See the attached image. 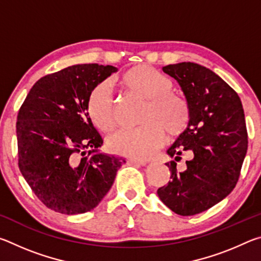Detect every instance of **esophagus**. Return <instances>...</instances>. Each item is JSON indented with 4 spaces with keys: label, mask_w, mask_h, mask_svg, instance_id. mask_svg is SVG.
I'll return each instance as SVG.
<instances>
[{
    "label": "esophagus",
    "mask_w": 261,
    "mask_h": 261,
    "mask_svg": "<svg viewBox=\"0 0 261 261\" xmlns=\"http://www.w3.org/2000/svg\"><path fill=\"white\" fill-rule=\"evenodd\" d=\"M127 162L131 163V165H137V166H147V161L145 160H139V159H129Z\"/></svg>",
    "instance_id": "obj_1"
}]
</instances>
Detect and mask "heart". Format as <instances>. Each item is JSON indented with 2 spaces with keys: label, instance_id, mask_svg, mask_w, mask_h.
Returning a JSON list of instances; mask_svg holds the SVG:
<instances>
[{
  "label": "heart",
  "instance_id": "obj_1",
  "mask_svg": "<svg viewBox=\"0 0 261 261\" xmlns=\"http://www.w3.org/2000/svg\"><path fill=\"white\" fill-rule=\"evenodd\" d=\"M121 85L132 95L146 101L140 124L135 130H120L108 138L110 151L132 159H148L165 143V131L178 137L187 130L191 117L190 105L183 96L174 94L170 79L148 65H137L122 74ZM87 113L93 124L108 132L116 124L112 88L100 83L87 99Z\"/></svg>",
  "mask_w": 261,
  "mask_h": 261
}]
</instances>
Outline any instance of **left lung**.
Listing matches in <instances>:
<instances>
[{"mask_svg": "<svg viewBox=\"0 0 261 261\" xmlns=\"http://www.w3.org/2000/svg\"><path fill=\"white\" fill-rule=\"evenodd\" d=\"M163 72L178 83L191 109L190 123L167 149L171 180L158 190L168 208L183 216L199 214L223 200L240 177L247 151V132L241 99L212 70L192 62L169 64ZM193 156L178 172L180 155Z\"/></svg>", "mask_w": 261, "mask_h": 261, "instance_id": "1", "label": "left lung"}]
</instances>
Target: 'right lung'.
Masks as SVG:
<instances>
[{"instance_id":"1","label":"right lung","mask_w":261,"mask_h":261,"mask_svg":"<svg viewBox=\"0 0 261 261\" xmlns=\"http://www.w3.org/2000/svg\"><path fill=\"white\" fill-rule=\"evenodd\" d=\"M117 70L76 64L47 74L34 84L19 109V170L35 196L57 213L76 215L95 208L126 162L99 151L103 139L87 113L91 91ZM87 148L91 151L85 157Z\"/></svg>"}]
</instances>
